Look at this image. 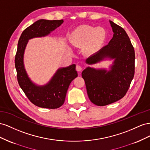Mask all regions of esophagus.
Wrapping results in <instances>:
<instances>
[{
    "label": "esophagus",
    "instance_id": "obj_1",
    "mask_svg": "<svg viewBox=\"0 0 150 150\" xmlns=\"http://www.w3.org/2000/svg\"><path fill=\"white\" fill-rule=\"evenodd\" d=\"M76 70H77L78 71H79V72L82 71V67H81V66H80V65H76Z\"/></svg>",
    "mask_w": 150,
    "mask_h": 150
}]
</instances>
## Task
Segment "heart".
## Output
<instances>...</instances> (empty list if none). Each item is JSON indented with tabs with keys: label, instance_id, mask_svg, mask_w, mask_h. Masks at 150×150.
I'll list each match as a JSON object with an SVG mask.
<instances>
[{
	"label": "heart",
	"instance_id": "obj_1",
	"mask_svg": "<svg viewBox=\"0 0 150 150\" xmlns=\"http://www.w3.org/2000/svg\"><path fill=\"white\" fill-rule=\"evenodd\" d=\"M106 34L102 28H96L90 25H80L75 28L70 35L73 44L81 46L85 45L84 50L88 54H93L103 46Z\"/></svg>",
	"mask_w": 150,
	"mask_h": 150
}]
</instances>
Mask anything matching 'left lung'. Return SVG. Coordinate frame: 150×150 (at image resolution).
Returning a JSON list of instances; mask_svg holds the SVG:
<instances>
[{
    "mask_svg": "<svg viewBox=\"0 0 150 150\" xmlns=\"http://www.w3.org/2000/svg\"><path fill=\"white\" fill-rule=\"evenodd\" d=\"M110 24L114 33L108 45L86 59L89 65L104 58L114 59L110 70L87 67L82 71L90 100L99 106L116 102L126 95L134 75L135 53L125 30L112 21Z\"/></svg>",
    "mask_w": 150,
    "mask_h": 150,
    "instance_id": "1",
    "label": "left lung"
}]
</instances>
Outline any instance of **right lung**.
I'll list each match as a JSON object with an SVG mask.
<instances>
[{"mask_svg":"<svg viewBox=\"0 0 150 150\" xmlns=\"http://www.w3.org/2000/svg\"><path fill=\"white\" fill-rule=\"evenodd\" d=\"M63 23V19L38 20L24 30L18 41L15 57L18 83L28 99L40 108L57 109L63 104L70 83L78 76L76 65L73 64L68 67L59 68L48 83L39 86L32 82L25 71L23 62L24 50L29 40L48 35Z\"/></svg>","mask_w":150,"mask_h":150,"instance_id":"right-lung-1","label":"right lung"}]
</instances>
